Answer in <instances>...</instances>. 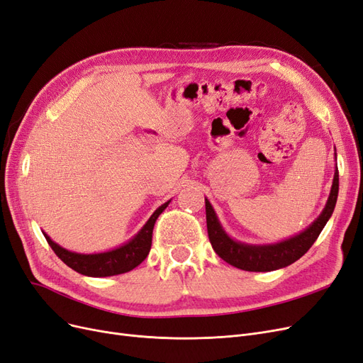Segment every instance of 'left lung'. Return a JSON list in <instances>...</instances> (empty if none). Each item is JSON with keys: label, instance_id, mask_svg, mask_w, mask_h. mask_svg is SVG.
<instances>
[{"label": "left lung", "instance_id": "obj_1", "mask_svg": "<svg viewBox=\"0 0 363 363\" xmlns=\"http://www.w3.org/2000/svg\"><path fill=\"white\" fill-rule=\"evenodd\" d=\"M335 158H337V152H335ZM338 189L340 177L337 166L335 167L332 189L328 197L326 206L321 211L320 216L301 233L294 235L289 239L279 240V242L275 244L260 245L240 242V240H236L227 235L211 202L205 197L206 225L211 245L213 251H216L224 262L238 267V269L248 272H269L281 269V267H286L299 260L315 242V239L318 238L321 230H323V227L332 217L335 205H337Z\"/></svg>", "mask_w": 363, "mask_h": 363}]
</instances>
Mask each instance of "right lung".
<instances>
[{
    "label": "right lung",
    "mask_w": 363,
    "mask_h": 363,
    "mask_svg": "<svg viewBox=\"0 0 363 363\" xmlns=\"http://www.w3.org/2000/svg\"><path fill=\"white\" fill-rule=\"evenodd\" d=\"M170 203V200L166 203L161 205L160 208L155 209V212L145 223L142 229L134 235L128 242L123 244L118 248L104 251V252H96V254H80L74 251H69L58 245L43 232L48 244L50 248L55 251L57 256L67 264L72 267L73 271L86 275V277H112V275H119V274H125L134 267L139 266L147 254H150L151 244H152V230H154V224L158 218V216L163 212L167 205Z\"/></svg>",
    "instance_id": "1"
}]
</instances>
